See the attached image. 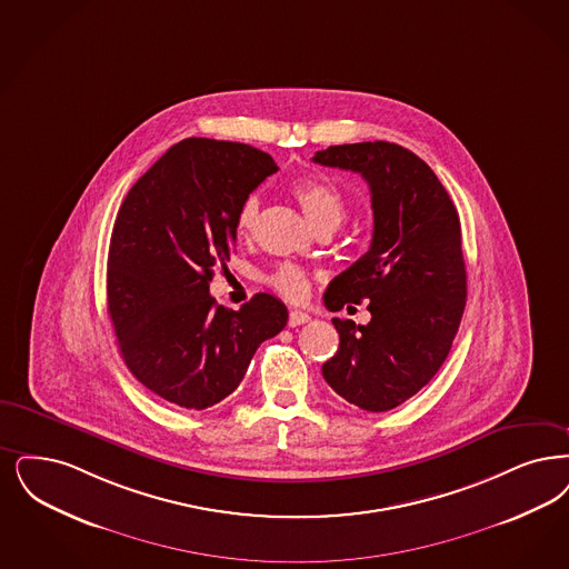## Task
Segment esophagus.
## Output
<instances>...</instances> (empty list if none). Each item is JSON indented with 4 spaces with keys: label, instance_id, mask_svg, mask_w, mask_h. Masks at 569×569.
Listing matches in <instances>:
<instances>
[{
    "label": "esophagus",
    "instance_id": "34e87169",
    "mask_svg": "<svg viewBox=\"0 0 569 569\" xmlns=\"http://www.w3.org/2000/svg\"><path fill=\"white\" fill-rule=\"evenodd\" d=\"M307 321H311V318H309L305 311H290V316H288V326H290V328L302 326V323H307Z\"/></svg>",
    "mask_w": 569,
    "mask_h": 569
}]
</instances>
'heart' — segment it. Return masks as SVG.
<instances>
[{
    "label": "heart",
    "instance_id": "obj_1",
    "mask_svg": "<svg viewBox=\"0 0 569 569\" xmlns=\"http://www.w3.org/2000/svg\"><path fill=\"white\" fill-rule=\"evenodd\" d=\"M292 194L302 207V211L307 213V218L316 227L341 222L342 213H345V199H342L341 190L330 180H326L321 176L298 178L292 183ZM256 218H258V199L248 197L239 207L237 220H234V230L241 239L250 237ZM269 283L273 290L286 298H302L309 290V277L296 264L277 267L273 273L269 274Z\"/></svg>",
    "mask_w": 569,
    "mask_h": 569
}]
</instances>
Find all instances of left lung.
Instances as JSON below:
<instances>
[{
    "instance_id": "1",
    "label": "left lung",
    "mask_w": 569,
    "mask_h": 569,
    "mask_svg": "<svg viewBox=\"0 0 569 569\" xmlns=\"http://www.w3.org/2000/svg\"><path fill=\"white\" fill-rule=\"evenodd\" d=\"M313 162L360 173L375 216L370 248L323 295L330 311L368 300L372 318L332 319L341 342L321 375L360 409H396L432 381L463 316L459 216L432 169L398 143L330 146Z\"/></svg>"
}]
</instances>
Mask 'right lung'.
I'll use <instances>...</instances> for the list:
<instances>
[{"instance_id": "1", "label": "right lung", "mask_w": 569, "mask_h": 569, "mask_svg": "<svg viewBox=\"0 0 569 569\" xmlns=\"http://www.w3.org/2000/svg\"><path fill=\"white\" fill-rule=\"evenodd\" d=\"M279 167L248 143L190 137L129 190L108 256V313L139 383L182 409L218 405L243 381L260 342L288 323L274 296L239 311L209 295L234 250L241 203Z\"/></svg>"}]
</instances>
